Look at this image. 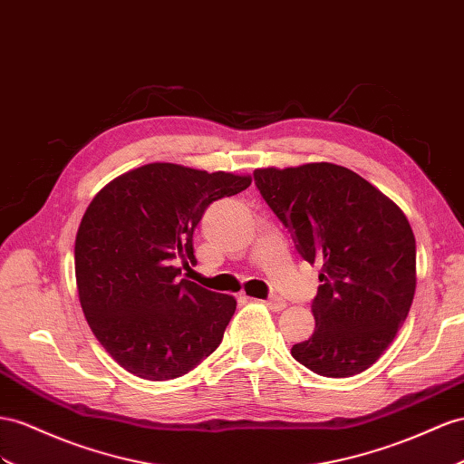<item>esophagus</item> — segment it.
<instances>
[{
    "mask_svg": "<svg viewBox=\"0 0 464 464\" xmlns=\"http://www.w3.org/2000/svg\"><path fill=\"white\" fill-rule=\"evenodd\" d=\"M265 304L270 307L272 312H282L284 307H286V300H282V298H278V295H272V298H268V300H265Z\"/></svg>",
    "mask_w": 464,
    "mask_h": 464,
    "instance_id": "34e87169",
    "label": "esophagus"
}]
</instances>
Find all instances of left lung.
Instances as JSON below:
<instances>
[{"label":"left lung","mask_w":464,"mask_h":464,"mask_svg":"<svg viewBox=\"0 0 464 464\" xmlns=\"http://www.w3.org/2000/svg\"><path fill=\"white\" fill-rule=\"evenodd\" d=\"M260 196L307 263L322 265L314 335L292 356L319 376L372 366L403 325L415 294V237L401 209L331 162L256 169Z\"/></svg>","instance_id":"8db88e82"}]
</instances>
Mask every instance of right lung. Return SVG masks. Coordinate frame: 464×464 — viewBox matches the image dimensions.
<instances>
[{
  "instance_id": "obj_1",
  "label": "right lung",
  "mask_w": 464,
  "mask_h": 464,
  "mask_svg": "<svg viewBox=\"0 0 464 464\" xmlns=\"http://www.w3.org/2000/svg\"><path fill=\"white\" fill-rule=\"evenodd\" d=\"M251 176L152 162L115 178L78 227L74 265L93 335L130 374L170 380L219 347L237 302L180 278L196 263L194 229L209 204Z\"/></svg>"
}]
</instances>
